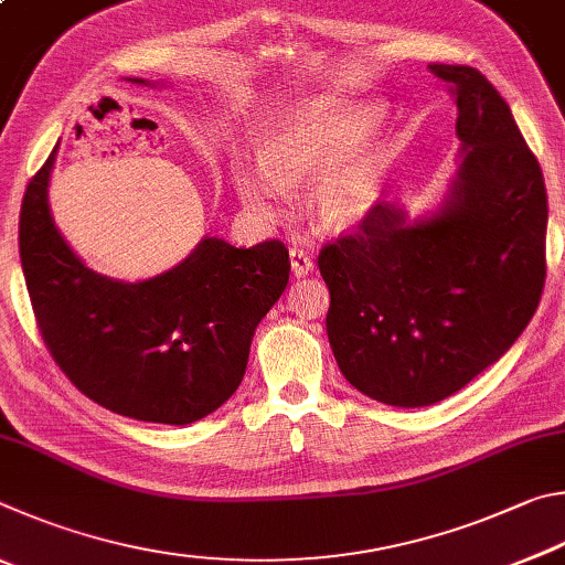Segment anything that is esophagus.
I'll return each instance as SVG.
<instances>
[{"label": "esophagus", "instance_id": "34e87169", "mask_svg": "<svg viewBox=\"0 0 565 565\" xmlns=\"http://www.w3.org/2000/svg\"><path fill=\"white\" fill-rule=\"evenodd\" d=\"M290 267H292L295 277H305V275L312 273L315 263H312V257L308 253L298 250V247H292V250H290Z\"/></svg>", "mask_w": 565, "mask_h": 565}]
</instances>
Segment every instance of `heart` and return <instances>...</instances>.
Returning a JSON list of instances; mask_svg holds the SVG:
<instances>
[{
	"instance_id": "obj_1",
	"label": "heart",
	"mask_w": 565,
	"mask_h": 565,
	"mask_svg": "<svg viewBox=\"0 0 565 565\" xmlns=\"http://www.w3.org/2000/svg\"><path fill=\"white\" fill-rule=\"evenodd\" d=\"M372 124L367 106L320 102L280 124L257 156L233 158L235 193L263 221L280 217L290 185L310 182V203L324 225H352L380 193V161L358 141Z\"/></svg>"
}]
</instances>
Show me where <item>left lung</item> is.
<instances>
[{"mask_svg":"<svg viewBox=\"0 0 565 565\" xmlns=\"http://www.w3.org/2000/svg\"><path fill=\"white\" fill-rule=\"evenodd\" d=\"M457 104L459 168L437 213L380 201L320 250L328 338L354 390L429 407L499 362L546 280L543 173L509 104L471 66L429 64Z\"/></svg>","mask_w":565,"mask_h":565,"instance_id":"left-lung-1","label":"left lung"}]
</instances>
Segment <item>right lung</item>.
<instances>
[{"mask_svg": "<svg viewBox=\"0 0 565 565\" xmlns=\"http://www.w3.org/2000/svg\"><path fill=\"white\" fill-rule=\"evenodd\" d=\"M54 153L29 181L19 213L29 300L54 362L121 417L175 427L207 417L243 382L257 322L290 280L288 247H233L205 235L171 270L111 280L78 260L54 225Z\"/></svg>", "mask_w": 565, "mask_h": 565, "instance_id": "1", "label": "right lung"}]
</instances>
